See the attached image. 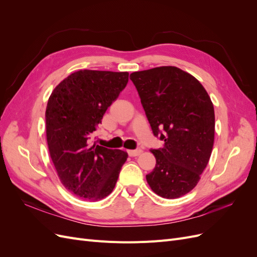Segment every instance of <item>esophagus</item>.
Returning a JSON list of instances; mask_svg holds the SVG:
<instances>
[{
  "label": "esophagus",
  "instance_id": "esophagus-1",
  "mask_svg": "<svg viewBox=\"0 0 257 257\" xmlns=\"http://www.w3.org/2000/svg\"><path fill=\"white\" fill-rule=\"evenodd\" d=\"M143 152V150L141 149H137V150H127V153L130 157H138V155H141Z\"/></svg>",
  "mask_w": 257,
  "mask_h": 257
}]
</instances>
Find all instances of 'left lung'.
I'll list each match as a JSON object with an SVG mask.
<instances>
[{
	"mask_svg": "<svg viewBox=\"0 0 257 257\" xmlns=\"http://www.w3.org/2000/svg\"><path fill=\"white\" fill-rule=\"evenodd\" d=\"M141 96L153 134L164 145L150 150L157 160L146 176L151 190L167 199L179 198L197 185L211 157L214 108L195 77L176 66H160L130 76Z\"/></svg>",
	"mask_w": 257,
	"mask_h": 257,
	"instance_id": "1",
	"label": "left lung"
}]
</instances>
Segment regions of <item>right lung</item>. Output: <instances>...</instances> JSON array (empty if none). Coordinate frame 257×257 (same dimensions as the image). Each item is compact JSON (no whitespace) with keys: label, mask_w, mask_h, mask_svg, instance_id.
I'll return each mask as SVG.
<instances>
[{"label":"right lung","mask_w":257,"mask_h":257,"mask_svg":"<svg viewBox=\"0 0 257 257\" xmlns=\"http://www.w3.org/2000/svg\"><path fill=\"white\" fill-rule=\"evenodd\" d=\"M127 81V72L80 69L49 96L45 113L49 154L61 183L77 197L97 201L109 195L128 157L89 141Z\"/></svg>","instance_id":"1"}]
</instances>
